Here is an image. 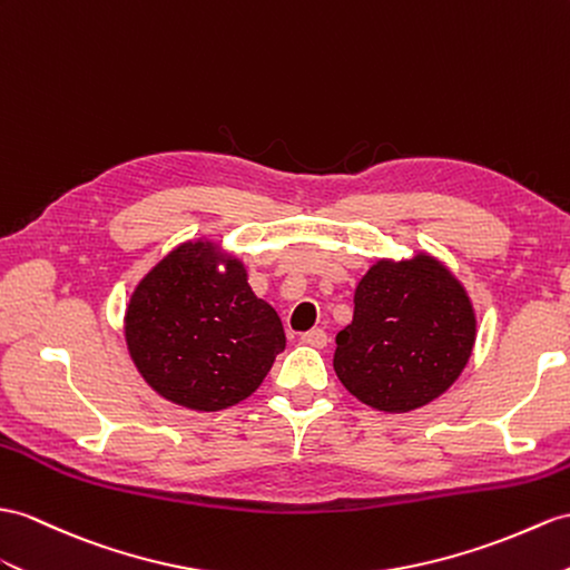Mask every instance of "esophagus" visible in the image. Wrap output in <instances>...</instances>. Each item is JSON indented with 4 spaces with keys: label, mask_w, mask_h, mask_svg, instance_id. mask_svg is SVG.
I'll use <instances>...</instances> for the list:
<instances>
[{
    "label": "esophagus",
    "mask_w": 570,
    "mask_h": 570,
    "mask_svg": "<svg viewBox=\"0 0 570 570\" xmlns=\"http://www.w3.org/2000/svg\"><path fill=\"white\" fill-rule=\"evenodd\" d=\"M299 341L304 345H312V348H324V345L328 343V336H326V331H322V328H312L307 333H302Z\"/></svg>",
    "instance_id": "esophagus-1"
}]
</instances>
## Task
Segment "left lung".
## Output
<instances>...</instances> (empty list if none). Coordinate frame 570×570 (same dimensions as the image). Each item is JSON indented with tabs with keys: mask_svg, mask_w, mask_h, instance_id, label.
<instances>
[{
	"mask_svg": "<svg viewBox=\"0 0 570 570\" xmlns=\"http://www.w3.org/2000/svg\"><path fill=\"white\" fill-rule=\"evenodd\" d=\"M353 322L336 336L333 370L355 399L409 413L460 380L476 343L466 287L428 252L377 258L353 293Z\"/></svg>",
	"mask_w": 570,
	"mask_h": 570,
	"instance_id": "obj_1",
	"label": "left lung"
}]
</instances>
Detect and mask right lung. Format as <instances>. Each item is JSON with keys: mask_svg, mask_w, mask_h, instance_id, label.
<instances>
[{"mask_svg": "<svg viewBox=\"0 0 570 570\" xmlns=\"http://www.w3.org/2000/svg\"><path fill=\"white\" fill-rule=\"evenodd\" d=\"M122 333L140 377L190 411L239 404L285 351L281 316L256 297L246 263L207 237L178 244L142 275Z\"/></svg>", "mask_w": 570, "mask_h": 570, "instance_id": "right-lung-1", "label": "right lung"}]
</instances>
